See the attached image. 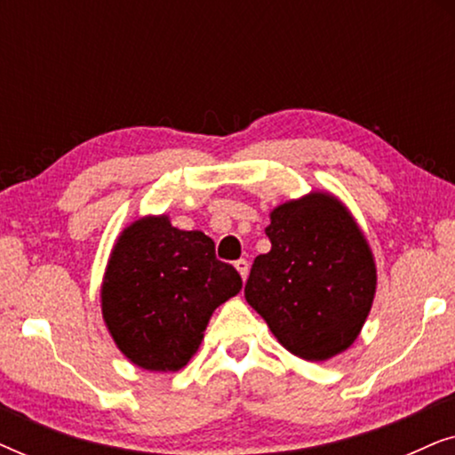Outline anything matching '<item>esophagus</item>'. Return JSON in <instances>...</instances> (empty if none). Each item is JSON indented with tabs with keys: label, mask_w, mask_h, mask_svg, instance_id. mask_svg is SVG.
<instances>
[{
	"label": "esophagus",
	"mask_w": 455,
	"mask_h": 455,
	"mask_svg": "<svg viewBox=\"0 0 455 455\" xmlns=\"http://www.w3.org/2000/svg\"><path fill=\"white\" fill-rule=\"evenodd\" d=\"M234 267H235V269H238L240 277L244 279V282H246V277H248V269H251V267H248V260H246V259H238V260H235V263H234Z\"/></svg>",
	"instance_id": "obj_1"
}]
</instances>
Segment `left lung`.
Masks as SVG:
<instances>
[{"label": "left lung", "mask_w": 455, "mask_h": 455, "mask_svg": "<svg viewBox=\"0 0 455 455\" xmlns=\"http://www.w3.org/2000/svg\"><path fill=\"white\" fill-rule=\"evenodd\" d=\"M271 251L254 259L246 302L279 344L304 360L347 350L371 313L377 269L369 242L329 192L279 204L265 228Z\"/></svg>", "instance_id": "left-lung-1"}]
</instances>
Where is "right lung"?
Here are the masks:
<instances>
[{
  "label": "right lung",
  "mask_w": 455,
  "mask_h": 455,
  "mask_svg": "<svg viewBox=\"0 0 455 455\" xmlns=\"http://www.w3.org/2000/svg\"><path fill=\"white\" fill-rule=\"evenodd\" d=\"M240 290V273L215 257L209 235L148 215L124 229L111 251L101 310L130 363L180 371L201 346L213 310Z\"/></svg>",
  "instance_id": "obj_1"
}]
</instances>
